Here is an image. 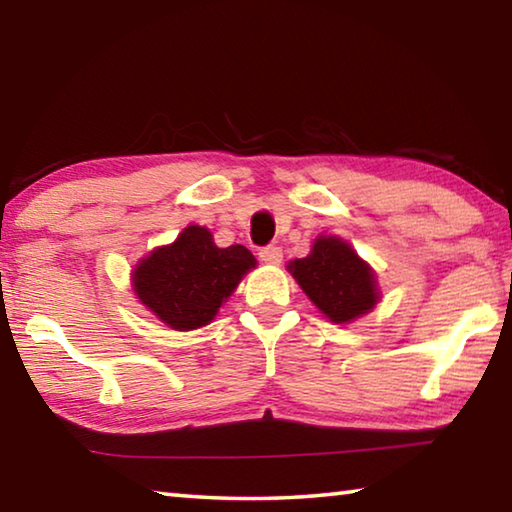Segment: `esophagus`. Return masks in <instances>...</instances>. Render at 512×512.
Wrapping results in <instances>:
<instances>
[{
    "mask_svg": "<svg viewBox=\"0 0 512 512\" xmlns=\"http://www.w3.org/2000/svg\"><path fill=\"white\" fill-rule=\"evenodd\" d=\"M259 259L264 264H280L282 262V248L280 246H266L259 250Z\"/></svg>",
    "mask_w": 512,
    "mask_h": 512,
    "instance_id": "1",
    "label": "esophagus"
}]
</instances>
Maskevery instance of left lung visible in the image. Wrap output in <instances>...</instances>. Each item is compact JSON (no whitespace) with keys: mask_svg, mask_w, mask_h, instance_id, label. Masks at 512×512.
I'll use <instances>...</instances> for the list:
<instances>
[{"mask_svg":"<svg viewBox=\"0 0 512 512\" xmlns=\"http://www.w3.org/2000/svg\"><path fill=\"white\" fill-rule=\"evenodd\" d=\"M309 300L332 320L352 323L379 302L372 268L339 237H318L311 253L287 266Z\"/></svg>","mask_w":512,"mask_h":512,"instance_id":"1","label":"left lung"}]
</instances>
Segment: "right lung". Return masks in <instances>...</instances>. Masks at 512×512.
Listing matches in <instances>:
<instances>
[{"label": "right lung", "instance_id": "1", "mask_svg": "<svg viewBox=\"0 0 512 512\" xmlns=\"http://www.w3.org/2000/svg\"><path fill=\"white\" fill-rule=\"evenodd\" d=\"M255 264L248 248H219L210 230L187 225L173 244L155 248L135 266L133 289L162 323L189 332L214 320Z\"/></svg>", "mask_w": 512, "mask_h": 512}]
</instances>
